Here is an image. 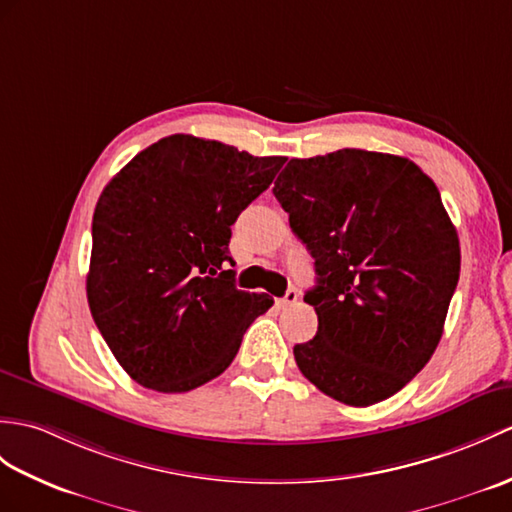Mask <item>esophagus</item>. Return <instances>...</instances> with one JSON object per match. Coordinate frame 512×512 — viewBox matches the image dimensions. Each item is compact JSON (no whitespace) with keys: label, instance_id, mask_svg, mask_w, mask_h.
<instances>
[{"label":"esophagus","instance_id":"34e87169","mask_svg":"<svg viewBox=\"0 0 512 512\" xmlns=\"http://www.w3.org/2000/svg\"><path fill=\"white\" fill-rule=\"evenodd\" d=\"M296 299H299V292H296V290L292 288V290L285 292L283 299H279L277 303H279L281 307H288V305H294V303H296Z\"/></svg>","mask_w":512,"mask_h":512}]
</instances>
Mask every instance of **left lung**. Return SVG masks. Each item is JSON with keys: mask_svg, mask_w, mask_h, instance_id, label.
I'll return each instance as SVG.
<instances>
[{"mask_svg": "<svg viewBox=\"0 0 512 512\" xmlns=\"http://www.w3.org/2000/svg\"><path fill=\"white\" fill-rule=\"evenodd\" d=\"M272 194L314 257L318 316L296 344L331 399L373 406L430 362L460 277V242L434 181L395 154L344 148L290 159Z\"/></svg>", "mask_w": 512, "mask_h": 512, "instance_id": "left-lung-1", "label": "left lung"}]
</instances>
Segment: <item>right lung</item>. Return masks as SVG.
I'll return each instance as SVG.
<instances>
[{
  "instance_id": "1",
  "label": "right lung",
  "mask_w": 512,
  "mask_h": 512,
  "mask_svg": "<svg viewBox=\"0 0 512 512\" xmlns=\"http://www.w3.org/2000/svg\"><path fill=\"white\" fill-rule=\"evenodd\" d=\"M285 157L170 135L104 187L93 213L91 316L137 384L187 392L227 371L268 294L237 290L231 224Z\"/></svg>"
}]
</instances>
